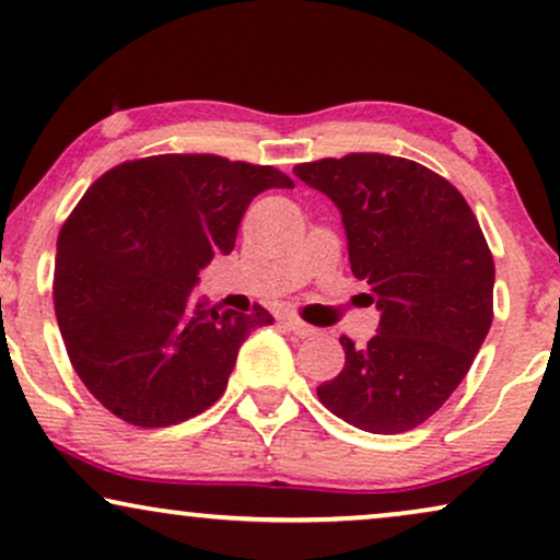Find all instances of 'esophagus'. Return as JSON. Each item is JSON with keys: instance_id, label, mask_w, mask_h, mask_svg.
<instances>
[{"instance_id": "obj_1", "label": "esophagus", "mask_w": 560, "mask_h": 560, "mask_svg": "<svg viewBox=\"0 0 560 560\" xmlns=\"http://www.w3.org/2000/svg\"><path fill=\"white\" fill-rule=\"evenodd\" d=\"M285 326H288V329L293 331V334H298V337H301V339L316 337V334H318L316 326L301 322V318H298V316H288V318H285Z\"/></svg>"}]
</instances>
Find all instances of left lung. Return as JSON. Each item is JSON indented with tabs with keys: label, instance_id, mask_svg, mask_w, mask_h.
I'll use <instances>...</instances> for the list:
<instances>
[{
	"label": "left lung",
	"instance_id": "obj_1",
	"mask_svg": "<svg viewBox=\"0 0 560 560\" xmlns=\"http://www.w3.org/2000/svg\"><path fill=\"white\" fill-rule=\"evenodd\" d=\"M339 208L358 280L381 308L365 347L342 337V373L316 388L334 417L373 434L424 424L474 365L493 318V257L474 210L438 172L388 154L293 170Z\"/></svg>",
	"mask_w": 560,
	"mask_h": 560
}]
</instances>
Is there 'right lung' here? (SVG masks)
Masks as SVG:
<instances>
[{"label":"right lung","instance_id":"1","mask_svg":"<svg viewBox=\"0 0 560 560\" xmlns=\"http://www.w3.org/2000/svg\"><path fill=\"white\" fill-rule=\"evenodd\" d=\"M270 187L293 179L215 154H159L113 166L63 221L58 329L86 390L122 422L156 430L198 417L226 390L244 339L272 324L259 303L238 314L192 295Z\"/></svg>","mask_w":560,"mask_h":560}]
</instances>
